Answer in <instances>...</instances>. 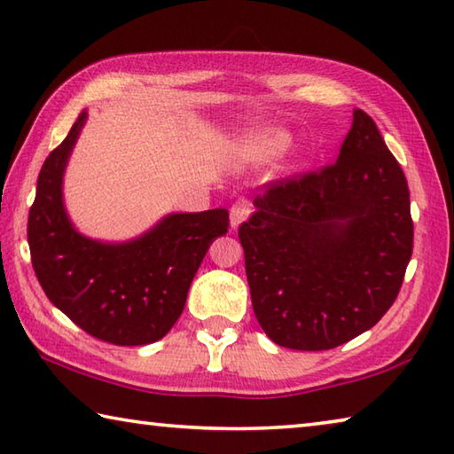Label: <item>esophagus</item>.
I'll use <instances>...</instances> for the list:
<instances>
[{"mask_svg": "<svg viewBox=\"0 0 454 454\" xmlns=\"http://www.w3.org/2000/svg\"><path fill=\"white\" fill-rule=\"evenodd\" d=\"M250 216V202L246 198L236 200L232 204V208H230V226L234 230L242 224V222L248 220Z\"/></svg>", "mask_w": 454, "mask_h": 454, "instance_id": "esophagus-1", "label": "esophagus"}]
</instances>
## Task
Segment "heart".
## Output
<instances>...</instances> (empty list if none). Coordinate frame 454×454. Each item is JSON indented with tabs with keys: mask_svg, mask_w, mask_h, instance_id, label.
Masks as SVG:
<instances>
[{
	"mask_svg": "<svg viewBox=\"0 0 454 454\" xmlns=\"http://www.w3.org/2000/svg\"><path fill=\"white\" fill-rule=\"evenodd\" d=\"M292 144V136L282 128H266L244 142L242 153L248 162L270 164L282 158Z\"/></svg>",
	"mask_w": 454,
	"mask_h": 454,
	"instance_id": "1",
	"label": "heart"
}]
</instances>
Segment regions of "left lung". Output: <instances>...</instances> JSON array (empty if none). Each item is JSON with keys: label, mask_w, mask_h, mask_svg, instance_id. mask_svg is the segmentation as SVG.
<instances>
[{"label": "left lung", "mask_w": 454, "mask_h": 454, "mask_svg": "<svg viewBox=\"0 0 454 454\" xmlns=\"http://www.w3.org/2000/svg\"><path fill=\"white\" fill-rule=\"evenodd\" d=\"M238 230L252 306L272 342L328 350L393 306L412 254L401 166L363 110L336 164L276 182Z\"/></svg>", "instance_id": "8db88e82"}]
</instances>
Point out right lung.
Returning a JSON list of instances; mask_svg holds the SVG:
<instances>
[{
	"label": "right lung",
	"instance_id": "add662e5",
	"mask_svg": "<svg viewBox=\"0 0 454 454\" xmlns=\"http://www.w3.org/2000/svg\"><path fill=\"white\" fill-rule=\"evenodd\" d=\"M86 120L83 110L42 166L27 220L32 264L45 296L82 330L142 347L180 318L210 244L228 232V210L166 214L124 242L82 234L66 210L64 174Z\"/></svg>",
	"mask_w": 454,
	"mask_h": 454
}]
</instances>
